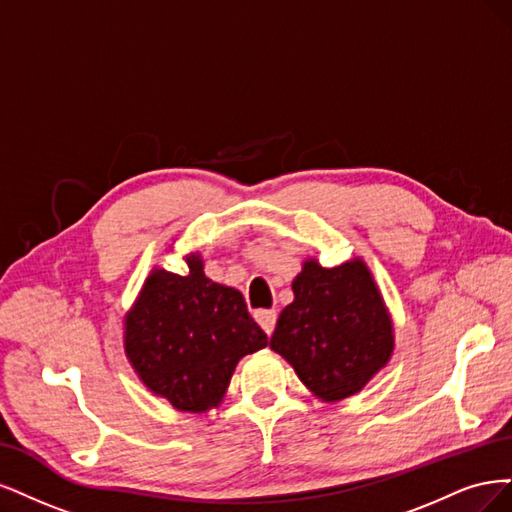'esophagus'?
I'll return each mask as SVG.
<instances>
[{
  "instance_id": "1",
  "label": "esophagus",
  "mask_w": 512,
  "mask_h": 512,
  "mask_svg": "<svg viewBox=\"0 0 512 512\" xmlns=\"http://www.w3.org/2000/svg\"><path fill=\"white\" fill-rule=\"evenodd\" d=\"M276 319H278L276 310H255V321L261 325V329H263V332H266L268 336L274 332Z\"/></svg>"
}]
</instances>
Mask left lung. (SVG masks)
Masks as SVG:
<instances>
[{
  "label": "left lung",
  "instance_id": "obj_1",
  "mask_svg": "<svg viewBox=\"0 0 512 512\" xmlns=\"http://www.w3.org/2000/svg\"><path fill=\"white\" fill-rule=\"evenodd\" d=\"M291 287L295 298L280 312L270 349L317 398L355 395L393 353L391 317L368 266L353 259L323 268L308 259Z\"/></svg>",
  "mask_w": 512,
  "mask_h": 512
}]
</instances>
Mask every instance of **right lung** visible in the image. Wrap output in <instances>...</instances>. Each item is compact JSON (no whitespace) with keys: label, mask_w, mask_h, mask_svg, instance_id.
<instances>
[{"label":"right lung","mask_w":512,"mask_h":512,"mask_svg":"<svg viewBox=\"0 0 512 512\" xmlns=\"http://www.w3.org/2000/svg\"><path fill=\"white\" fill-rule=\"evenodd\" d=\"M189 274L153 270L125 317V353L140 381L183 412L219 406L238 361L268 344L242 293L212 283L200 255Z\"/></svg>","instance_id":"1"}]
</instances>
